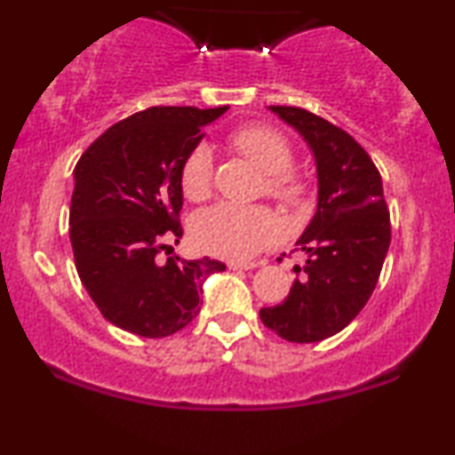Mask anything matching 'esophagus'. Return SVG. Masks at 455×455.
I'll use <instances>...</instances> for the list:
<instances>
[{
    "label": "esophagus",
    "instance_id": "obj_1",
    "mask_svg": "<svg viewBox=\"0 0 455 455\" xmlns=\"http://www.w3.org/2000/svg\"><path fill=\"white\" fill-rule=\"evenodd\" d=\"M228 267L234 271H248V269H254L257 263H240V260H229Z\"/></svg>",
    "mask_w": 455,
    "mask_h": 455
}]
</instances>
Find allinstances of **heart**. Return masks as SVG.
<instances>
[{"instance_id":"obj_1","label":"heart","mask_w":455,"mask_h":455,"mask_svg":"<svg viewBox=\"0 0 455 455\" xmlns=\"http://www.w3.org/2000/svg\"><path fill=\"white\" fill-rule=\"evenodd\" d=\"M229 147L265 173L267 195L282 203L298 204L304 196V182L291 172V145L277 130L260 124H246L229 134ZM180 184L190 201H204L213 190V155L209 147H196L180 167ZM196 244L204 252L229 260H248L279 235V221L267 207H242L220 203L196 215L192 226Z\"/></svg>"}]
</instances>
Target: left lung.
Instances as JSON below:
<instances>
[{
	"instance_id": "1",
	"label": "left lung",
	"mask_w": 455,
	"mask_h": 455,
	"mask_svg": "<svg viewBox=\"0 0 455 455\" xmlns=\"http://www.w3.org/2000/svg\"><path fill=\"white\" fill-rule=\"evenodd\" d=\"M307 140L316 165V213L296 242L307 252L290 294L260 308L279 338L313 344L339 333L375 290L391 240L381 173L344 130L302 108L271 105Z\"/></svg>"
}]
</instances>
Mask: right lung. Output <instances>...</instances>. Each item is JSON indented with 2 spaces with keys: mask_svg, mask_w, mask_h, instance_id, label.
Returning a JSON list of instances; mask_svg holds the SVG:
<instances>
[{
  "mask_svg": "<svg viewBox=\"0 0 455 455\" xmlns=\"http://www.w3.org/2000/svg\"><path fill=\"white\" fill-rule=\"evenodd\" d=\"M215 109L148 108L117 122L78 159L70 203L76 271L111 325L140 338H167L201 310L203 282L223 271L209 257H170L164 242L182 238L180 167L215 122Z\"/></svg>",
  "mask_w": 455,
  "mask_h": 455,
  "instance_id": "right-lung-1",
  "label": "right lung"
}]
</instances>
